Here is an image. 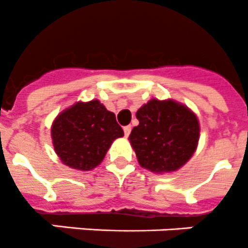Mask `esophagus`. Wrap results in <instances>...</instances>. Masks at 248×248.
Here are the masks:
<instances>
[{"label": "esophagus", "mask_w": 248, "mask_h": 248, "mask_svg": "<svg viewBox=\"0 0 248 248\" xmlns=\"http://www.w3.org/2000/svg\"><path fill=\"white\" fill-rule=\"evenodd\" d=\"M130 133H131V126H124V135L126 136V138H128L129 135H130Z\"/></svg>", "instance_id": "1"}]
</instances>
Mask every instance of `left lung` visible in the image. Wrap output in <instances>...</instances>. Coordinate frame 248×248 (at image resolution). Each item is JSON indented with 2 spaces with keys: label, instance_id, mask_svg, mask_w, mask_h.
I'll use <instances>...</instances> for the list:
<instances>
[{
  "label": "left lung",
  "instance_id": "8db88e82",
  "mask_svg": "<svg viewBox=\"0 0 248 248\" xmlns=\"http://www.w3.org/2000/svg\"><path fill=\"white\" fill-rule=\"evenodd\" d=\"M139 125L129 140L140 166L152 172H173L194 154L199 140L197 115L181 103L151 99L136 112Z\"/></svg>",
  "mask_w": 248,
  "mask_h": 248
}]
</instances>
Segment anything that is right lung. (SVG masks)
<instances>
[{
    "label": "right lung",
    "instance_id": "obj_1",
    "mask_svg": "<svg viewBox=\"0 0 248 248\" xmlns=\"http://www.w3.org/2000/svg\"><path fill=\"white\" fill-rule=\"evenodd\" d=\"M123 135L114 113L97 99L77 102L60 113L51 126L54 149L60 160L81 171L97 167L112 142Z\"/></svg>",
    "mask_w": 248,
    "mask_h": 248
}]
</instances>
